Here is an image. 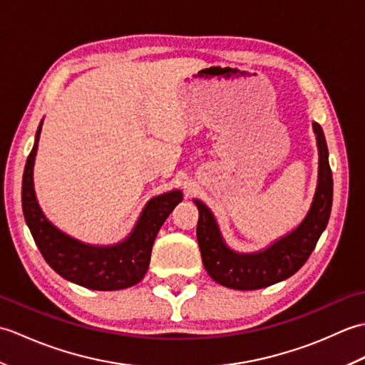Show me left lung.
Masks as SVG:
<instances>
[{"mask_svg": "<svg viewBox=\"0 0 365 365\" xmlns=\"http://www.w3.org/2000/svg\"><path fill=\"white\" fill-rule=\"evenodd\" d=\"M312 128L319 149V178L304 218L289 234L254 252H238L226 243L213 212L202 200L192 199L199 210L197 243L204 267L215 282L235 290H257L293 276L304 265L327 229L332 207V173L323 130Z\"/></svg>", "mask_w": 365, "mask_h": 365, "instance_id": "8db88e82", "label": "left lung"}]
</instances>
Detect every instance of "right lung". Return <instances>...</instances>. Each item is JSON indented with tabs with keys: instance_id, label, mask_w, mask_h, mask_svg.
Segmentation results:
<instances>
[{
	"instance_id": "1",
	"label": "right lung",
	"mask_w": 365,
	"mask_h": 365,
	"mask_svg": "<svg viewBox=\"0 0 365 365\" xmlns=\"http://www.w3.org/2000/svg\"><path fill=\"white\" fill-rule=\"evenodd\" d=\"M41 120L34 145L25 165L21 182V207L25 221L46 263L67 281L91 290H122L136 285L145 276L152 246L163 222L177 204L180 190L152 197L130 234L114 245H91L66 234L46 218L34 190V161L42 131Z\"/></svg>"
}]
</instances>
